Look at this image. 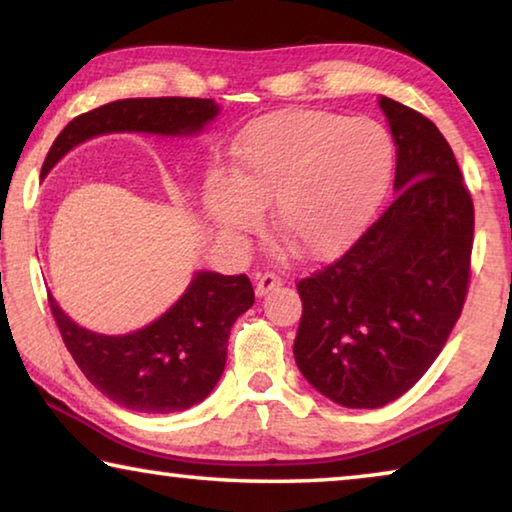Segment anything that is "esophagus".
<instances>
[{"label": "esophagus", "instance_id": "esophagus-1", "mask_svg": "<svg viewBox=\"0 0 512 512\" xmlns=\"http://www.w3.org/2000/svg\"><path fill=\"white\" fill-rule=\"evenodd\" d=\"M280 284H282V277L275 275V273H259V275L255 277V291H257V296H266L268 291L275 289V287H280Z\"/></svg>", "mask_w": 512, "mask_h": 512}]
</instances>
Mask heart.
Returning <instances> with one entry per match:
<instances>
[{
  "instance_id": "1",
  "label": "heart",
  "mask_w": 512,
  "mask_h": 512,
  "mask_svg": "<svg viewBox=\"0 0 512 512\" xmlns=\"http://www.w3.org/2000/svg\"><path fill=\"white\" fill-rule=\"evenodd\" d=\"M395 144L379 121L325 110H282L250 124L232 153L230 180L214 176L207 212L239 235L262 223L307 257L339 253L359 235L391 180Z\"/></svg>"
}]
</instances>
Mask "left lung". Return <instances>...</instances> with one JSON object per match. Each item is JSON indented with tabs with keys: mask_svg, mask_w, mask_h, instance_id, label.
<instances>
[{
	"mask_svg": "<svg viewBox=\"0 0 512 512\" xmlns=\"http://www.w3.org/2000/svg\"><path fill=\"white\" fill-rule=\"evenodd\" d=\"M379 106L397 144L393 201L339 259L298 282L293 357L348 409H379L418 384L470 287L474 203L452 146L418 110L388 97Z\"/></svg>",
	"mask_w": 512,
	"mask_h": 512,
	"instance_id": "obj_1",
	"label": "left lung"
}]
</instances>
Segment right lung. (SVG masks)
<instances>
[{
    "label": "right lung",
    "mask_w": 512,
    "mask_h": 512,
    "mask_svg": "<svg viewBox=\"0 0 512 512\" xmlns=\"http://www.w3.org/2000/svg\"><path fill=\"white\" fill-rule=\"evenodd\" d=\"M212 99L158 97L121 99L83 112L60 131L42 164L40 178L72 149L94 135L137 131L192 135L212 121ZM49 309L76 366L108 400L140 413H176L203 402L221 379L228 336L235 320L253 307L246 275L201 271L169 311L124 336L94 334L76 325L54 296Z\"/></svg>",
    "instance_id": "right-lung-1"
}]
</instances>
